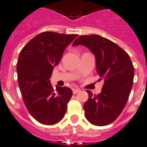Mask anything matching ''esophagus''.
<instances>
[{
    "label": "esophagus",
    "instance_id": "esophagus-1",
    "mask_svg": "<svg viewBox=\"0 0 147 147\" xmlns=\"http://www.w3.org/2000/svg\"><path fill=\"white\" fill-rule=\"evenodd\" d=\"M80 91V90L79 88H73V89H72V92H73V94H77L78 92H79Z\"/></svg>",
    "mask_w": 147,
    "mask_h": 147
}]
</instances>
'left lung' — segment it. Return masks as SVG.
<instances>
[{"mask_svg":"<svg viewBox=\"0 0 147 147\" xmlns=\"http://www.w3.org/2000/svg\"><path fill=\"white\" fill-rule=\"evenodd\" d=\"M80 45L89 48L95 55L99 80H104L100 93L92 95L87 90L89 98L83 106L85 118L95 126H107L119 117L127 102L134 67L126 51L100 35L80 36L72 44Z\"/></svg>","mask_w":147,"mask_h":147,"instance_id":"obj_1","label":"left lung"}]
</instances>
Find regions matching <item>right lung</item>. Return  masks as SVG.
I'll use <instances>...</instances> for the list:
<instances>
[{
    "mask_svg": "<svg viewBox=\"0 0 147 147\" xmlns=\"http://www.w3.org/2000/svg\"><path fill=\"white\" fill-rule=\"evenodd\" d=\"M78 36L45 31L31 39L19 54L16 70L23 100L31 116L42 124H55L66 113L72 90L56 86L55 91L49 79L65 48Z\"/></svg>",
    "mask_w": 147,
    "mask_h": 147,
    "instance_id": "1",
    "label": "right lung"
}]
</instances>
